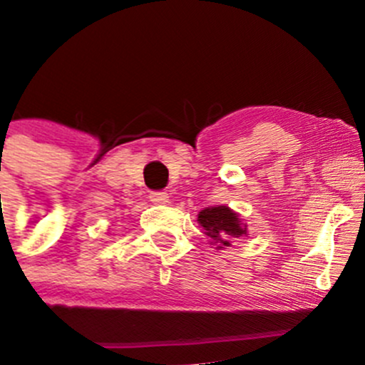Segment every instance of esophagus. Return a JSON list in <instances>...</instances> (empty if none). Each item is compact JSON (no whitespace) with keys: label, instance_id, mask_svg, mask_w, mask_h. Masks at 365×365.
<instances>
[{"label":"esophagus","instance_id":"34e87169","mask_svg":"<svg viewBox=\"0 0 365 365\" xmlns=\"http://www.w3.org/2000/svg\"><path fill=\"white\" fill-rule=\"evenodd\" d=\"M168 192H162V190H155V192L150 194V200L157 205L168 203Z\"/></svg>","mask_w":365,"mask_h":365}]
</instances>
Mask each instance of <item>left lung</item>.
I'll list each match as a JSON object with an SVG mask.
<instances>
[{
  "label": "left lung",
  "mask_w": 365,
  "mask_h": 365,
  "mask_svg": "<svg viewBox=\"0 0 365 365\" xmlns=\"http://www.w3.org/2000/svg\"><path fill=\"white\" fill-rule=\"evenodd\" d=\"M197 221L203 226L205 233L210 237L212 244L217 247L230 246L232 237L246 235V226L240 222L239 215L225 205L201 210L197 214Z\"/></svg>",
  "instance_id": "obj_1"
}]
</instances>
